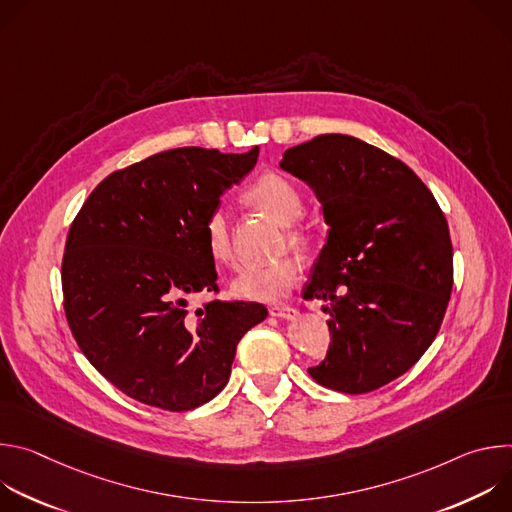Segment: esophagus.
I'll use <instances>...</instances> for the list:
<instances>
[{
	"instance_id": "34e87169",
	"label": "esophagus",
	"mask_w": 512,
	"mask_h": 512,
	"mask_svg": "<svg viewBox=\"0 0 512 512\" xmlns=\"http://www.w3.org/2000/svg\"><path fill=\"white\" fill-rule=\"evenodd\" d=\"M269 314L275 318H281V320H296L300 316V310L291 308V306H271Z\"/></svg>"
}]
</instances>
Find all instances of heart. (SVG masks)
I'll return each instance as SVG.
<instances>
[{
  "mask_svg": "<svg viewBox=\"0 0 512 512\" xmlns=\"http://www.w3.org/2000/svg\"><path fill=\"white\" fill-rule=\"evenodd\" d=\"M249 200L279 225H294L304 214V198L300 190L281 174H263L251 186ZM202 235L212 261L221 265L235 263L229 216L223 208H214L208 212L202 225ZM289 241L294 245H302L304 235L289 233ZM300 277L302 265L294 257H283L273 263L245 267L233 281V291L245 300L277 302L298 285Z\"/></svg>",
  "mask_w": 512,
  "mask_h": 512,
  "instance_id": "1",
  "label": "heart"
}]
</instances>
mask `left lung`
<instances>
[{
  "mask_svg": "<svg viewBox=\"0 0 512 512\" xmlns=\"http://www.w3.org/2000/svg\"><path fill=\"white\" fill-rule=\"evenodd\" d=\"M279 166L314 188L330 225L304 300L330 302L332 342L308 373L340 393L375 391L440 332L454 285L446 216L407 164L350 135H318Z\"/></svg>",
  "mask_w": 512,
  "mask_h": 512,
  "instance_id": "obj_1",
  "label": "left lung"
}]
</instances>
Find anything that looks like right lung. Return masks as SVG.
Masks as SVG:
<instances>
[{"label":"right lung","mask_w":512,"mask_h":512,"mask_svg":"<svg viewBox=\"0 0 512 512\" xmlns=\"http://www.w3.org/2000/svg\"><path fill=\"white\" fill-rule=\"evenodd\" d=\"M259 148H178L109 174L70 225L64 314L93 367L127 397L194 409L229 381L239 340L267 318L257 302H221L202 225L257 164ZM211 291L198 311L187 298Z\"/></svg>","instance_id":"right-lung-1"}]
</instances>
